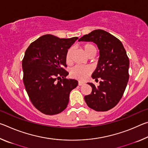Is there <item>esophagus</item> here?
Listing matches in <instances>:
<instances>
[{
    "mask_svg": "<svg viewBox=\"0 0 148 148\" xmlns=\"http://www.w3.org/2000/svg\"><path fill=\"white\" fill-rule=\"evenodd\" d=\"M84 84L85 83H84V82H80V81L78 82V85H79V86H83Z\"/></svg>",
    "mask_w": 148,
    "mask_h": 148,
    "instance_id": "1",
    "label": "esophagus"
}]
</instances>
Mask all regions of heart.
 Wrapping results in <instances>:
<instances>
[{
	"mask_svg": "<svg viewBox=\"0 0 148 148\" xmlns=\"http://www.w3.org/2000/svg\"><path fill=\"white\" fill-rule=\"evenodd\" d=\"M82 48L89 57H92L95 56L97 53V49L93 44L91 43H86L82 46ZM73 48H69L67 50L65 55V61L67 64H71L72 62V56H73ZM92 72V69L89 66H76L72 69L71 76L74 79L84 81L89 77Z\"/></svg>",
	"mask_w": 148,
	"mask_h": 148,
	"instance_id": "obj_1",
	"label": "heart"
}]
</instances>
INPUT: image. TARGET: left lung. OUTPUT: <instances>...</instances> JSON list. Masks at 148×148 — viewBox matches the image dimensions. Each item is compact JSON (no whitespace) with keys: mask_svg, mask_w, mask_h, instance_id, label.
Here are the masks:
<instances>
[{"mask_svg":"<svg viewBox=\"0 0 148 148\" xmlns=\"http://www.w3.org/2000/svg\"><path fill=\"white\" fill-rule=\"evenodd\" d=\"M78 41L93 42L100 50L97 67L92 74L99 86L87 83L91 93L84 97L89 108L105 112L116 106L121 100L129 81V59L121 41L109 32L97 29L84 35Z\"/></svg>","mask_w":148,"mask_h":148,"instance_id":"obj_1","label":"left lung"}]
</instances>
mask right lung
Listing matches in <instances>:
<instances>
[{"label":"right lung","instance_id":"add662e5","mask_svg":"<svg viewBox=\"0 0 148 148\" xmlns=\"http://www.w3.org/2000/svg\"><path fill=\"white\" fill-rule=\"evenodd\" d=\"M77 37L59 38L51 34L30 44L22 61L23 81L32 104L46 115H56L66 108L69 95L78 82L67 79L65 55Z\"/></svg>","mask_w":148,"mask_h":148}]
</instances>
